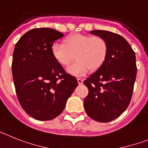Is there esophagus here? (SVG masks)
Segmentation results:
<instances>
[{"mask_svg": "<svg viewBox=\"0 0 148 148\" xmlns=\"http://www.w3.org/2000/svg\"><path fill=\"white\" fill-rule=\"evenodd\" d=\"M77 81H78V84H83V82H84V79H82V78H77Z\"/></svg>", "mask_w": 148, "mask_h": 148, "instance_id": "esophagus-1", "label": "esophagus"}]
</instances>
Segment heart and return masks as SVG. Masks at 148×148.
<instances>
[{
    "label": "heart",
    "mask_w": 148,
    "mask_h": 148,
    "mask_svg": "<svg viewBox=\"0 0 148 148\" xmlns=\"http://www.w3.org/2000/svg\"><path fill=\"white\" fill-rule=\"evenodd\" d=\"M64 42H56L52 45V55L62 66L70 64L75 55L76 61L67 68V72L72 75L82 76L90 69L98 70L108 56V43L100 36L75 33L66 37Z\"/></svg>",
    "instance_id": "b5f03b06"
}]
</instances>
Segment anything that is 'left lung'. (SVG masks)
<instances>
[{
	"instance_id": "1",
	"label": "left lung",
	"mask_w": 148,
	"mask_h": 148,
	"mask_svg": "<svg viewBox=\"0 0 148 148\" xmlns=\"http://www.w3.org/2000/svg\"><path fill=\"white\" fill-rule=\"evenodd\" d=\"M108 45L105 61L84 84L89 93L84 100L87 114L95 121L109 122L127 109L131 100L136 77V55L120 35L105 30H92Z\"/></svg>"
}]
</instances>
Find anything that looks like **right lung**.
<instances>
[{"label":"right lung","mask_w":148,"mask_h":148,"mask_svg":"<svg viewBox=\"0 0 148 148\" xmlns=\"http://www.w3.org/2000/svg\"><path fill=\"white\" fill-rule=\"evenodd\" d=\"M64 34L50 28L26 32L15 44L12 72L18 101L39 121L59 116L78 81L53 58L51 47Z\"/></svg>","instance_id":"right-lung-1"}]
</instances>
